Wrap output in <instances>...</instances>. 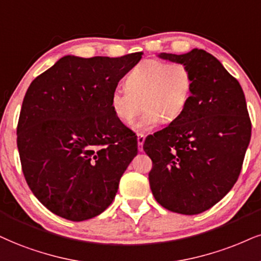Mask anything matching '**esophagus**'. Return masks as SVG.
I'll return each instance as SVG.
<instances>
[{
    "label": "esophagus",
    "instance_id": "1",
    "mask_svg": "<svg viewBox=\"0 0 261 261\" xmlns=\"http://www.w3.org/2000/svg\"><path fill=\"white\" fill-rule=\"evenodd\" d=\"M138 149H139V151H143V144L144 141H145V137H144V134H138Z\"/></svg>",
    "mask_w": 261,
    "mask_h": 261
}]
</instances>
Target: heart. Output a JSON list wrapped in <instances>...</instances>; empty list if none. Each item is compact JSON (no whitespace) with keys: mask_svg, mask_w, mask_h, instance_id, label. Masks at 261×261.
Listing matches in <instances>:
<instances>
[{"mask_svg":"<svg viewBox=\"0 0 261 261\" xmlns=\"http://www.w3.org/2000/svg\"><path fill=\"white\" fill-rule=\"evenodd\" d=\"M194 91V75L182 63L145 59L125 77V88L111 93V108L118 121L130 124L141 110L137 128L146 130L157 122H172L184 112Z\"/></svg>","mask_w":261,"mask_h":261,"instance_id":"heart-1","label":"heart"}]
</instances>
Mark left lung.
Instances as JSON below:
<instances>
[{"mask_svg":"<svg viewBox=\"0 0 261 261\" xmlns=\"http://www.w3.org/2000/svg\"><path fill=\"white\" fill-rule=\"evenodd\" d=\"M160 58L188 65L194 91L184 112L144 143L152 161L150 188L168 211L199 214L239 179L252 132L246 98L239 81L203 49Z\"/></svg>","mask_w":261,"mask_h":261,"instance_id":"8db88e82","label":"left lung"}]
</instances>
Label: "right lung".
<instances>
[{"label": "right lung", "mask_w": 261, "mask_h": 261, "mask_svg": "<svg viewBox=\"0 0 261 261\" xmlns=\"http://www.w3.org/2000/svg\"><path fill=\"white\" fill-rule=\"evenodd\" d=\"M141 56H66L28 88L17 127L21 169L32 194L64 219L102 213L137 156V138L117 120L110 98Z\"/></svg>", "instance_id": "1"}]
</instances>
